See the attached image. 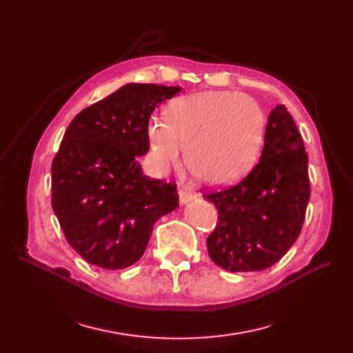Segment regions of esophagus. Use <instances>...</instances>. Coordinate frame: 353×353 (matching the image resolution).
I'll return each mask as SVG.
<instances>
[{
  "label": "esophagus",
  "mask_w": 353,
  "mask_h": 353,
  "mask_svg": "<svg viewBox=\"0 0 353 353\" xmlns=\"http://www.w3.org/2000/svg\"><path fill=\"white\" fill-rule=\"evenodd\" d=\"M178 194H179V200H181V203H185V201H188V200H191L194 197V193L191 190H188V188H181L179 191H178Z\"/></svg>",
  "instance_id": "1"
}]
</instances>
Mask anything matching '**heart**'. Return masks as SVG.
Returning a JSON list of instances; mask_svg holds the SVG:
<instances>
[{"label":"heart","instance_id":"b5f03b06","mask_svg":"<svg viewBox=\"0 0 353 353\" xmlns=\"http://www.w3.org/2000/svg\"><path fill=\"white\" fill-rule=\"evenodd\" d=\"M265 117L250 97L230 91L184 95L166 108V121L147 125L154 165L165 170L179 165L187 145L188 166L209 184L239 179L256 160Z\"/></svg>","mask_w":353,"mask_h":353}]
</instances>
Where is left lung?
Returning a JSON list of instances; mask_svg holds the SVG:
<instances>
[{"mask_svg": "<svg viewBox=\"0 0 353 353\" xmlns=\"http://www.w3.org/2000/svg\"><path fill=\"white\" fill-rule=\"evenodd\" d=\"M218 210L210 259L231 272L263 271L292 248L311 197L303 138L284 104L268 117L259 162L237 184L203 194Z\"/></svg>", "mask_w": 353, "mask_h": 353, "instance_id": "left-lung-1", "label": "left lung"}]
</instances>
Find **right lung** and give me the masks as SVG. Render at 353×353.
<instances>
[{
	"label": "right lung",
	"instance_id": "1",
	"mask_svg": "<svg viewBox=\"0 0 353 353\" xmlns=\"http://www.w3.org/2000/svg\"><path fill=\"white\" fill-rule=\"evenodd\" d=\"M179 87L128 83L79 112L51 163V206L68 243L91 265L123 270L141 258L154 223L178 208L175 183L150 179L148 119Z\"/></svg>",
	"mask_w": 353,
	"mask_h": 353
}]
</instances>
